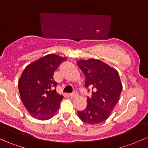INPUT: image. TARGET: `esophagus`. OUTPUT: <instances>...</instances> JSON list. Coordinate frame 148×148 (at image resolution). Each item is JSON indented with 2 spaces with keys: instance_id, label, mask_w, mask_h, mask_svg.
Listing matches in <instances>:
<instances>
[{
  "instance_id": "34e87169",
  "label": "esophagus",
  "mask_w": 148,
  "mask_h": 148,
  "mask_svg": "<svg viewBox=\"0 0 148 148\" xmlns=\"http://www.w3.org/2000/svg\"><path fill=\"white\" fill-rule=\"evenodd\" d=\"M78 96V93L77 92H74L72 94H69V96L71 98H74V97H77Z\"/></svg>"
}]
</instances>
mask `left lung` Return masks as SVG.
Returning <instances> with one entry per match:
<instances>
[{"mask_svg":"<svg viewBox=\"0 0 148 148\" xmlns=\"http://www.w3.org/2000/svg\"><path fill=\"white\" fill-rule=\"evenodd\" d=\"M77 63L86 77L85 87L92 91L87 97L86 108L77 111L78 116L86 123L99 124L109 117L119 100L123 85L119 72L97 59L81 60Z\"/></svg>","mask_w":148,"mask_h":148,"instance_id":"1","label":"left lung"}]
</instances>
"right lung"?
<instances>
[{
    "mask_svg": "<svg viewBox=\"0 0 148 148\" xmlns=\"http://www.w3.org/2000/svg\"><path fill=\"white\" fill-rule=\"evenodd\" d=\"M66 57L49 54L29 64L18 81L22 102L35 119L48 120L58 111L64 96L57 94L54 72Z\"/></svg>",
    "mask_w": 148,
    "mask_h": 148,
    "instance_id": "obj_1",
    "label": "right lung"
}]
</instances>
